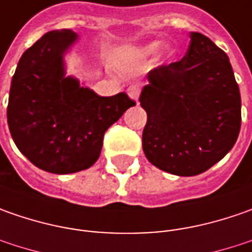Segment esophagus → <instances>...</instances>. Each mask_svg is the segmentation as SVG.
Returning <instances> with one entry per match:
<instances>
[{
	"mask_svg": "<svg viewBox=\"0 0 252 252\" xmlns=\"http://www.w3.org/2000/svg\"><path fill=\"white\" fill-rule=\"evenodd\" d=\"M127 94H129V96H130L133 101H137L139 99V95H140V88L136 87V85H131V87H129V90H127Z\"/></svg>",
	"mask_w": 252,
	"mask_h": 252,
	"instance_id": "esophagus-1",
	"label": "esophagus"
}]
</instances>
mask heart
Segmentation results:
<instances>
[{"mask_svg":"<svg viewBox=\"0 0 252 252\" xmlns=\"http://www.w3.org/2000/svg\"><path fill=\"white\" fill-rule=\"evenodd\" d=\"M158 49H160V43H158V42H151V43L143 44V46H139V47H134V49L131 50V53H133L134 57H137V59H147V57H150L153 54L157 53ZM169 53H171V52H169Z\"/></svg>","mask_w":252,"mask_h":252,"instance_id":"1","label":"heart"}]
</instances>
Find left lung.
Wrapping results in <instances>:
<instances>
[{"label": "left lung", "mask_w": 252, "mask_h": 252, "mask_svg": "<svg viewBox=\"0 0 252 252\" xmlns=\"http://www.w3.org/2000/svg\"><path fill=\"white\" fill-rule=\"evenodd\" d=\"M187 54L147 74L140 105L147 112L143 151L165 172H205L233 149L241 126V98L227 54L190 32Z\"/></svg>", "instance_id": "1"}]
</instances>
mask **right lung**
I'll use <instances>...</instances> for the list:
<instances>
[{
    "instance_id": "add662e5",
    "label": "right lung",
    "mask_w": 252,
    "mask_h": 252,
    "mask_svg": "<svg viewBox=\"0 0 252 252\" xmlns=\"http://www.w3.org/2000/svg\"><path fill=\"white\" fill-rule=\"evenodd\" d=\"M77 39L71 29L43 34L22 54L9 90L6 118L16 147L52 174L94 165L105 131L136 105L125 92L99 96L65 75L64 56Z\"/></svg>"
}]
</instances>
